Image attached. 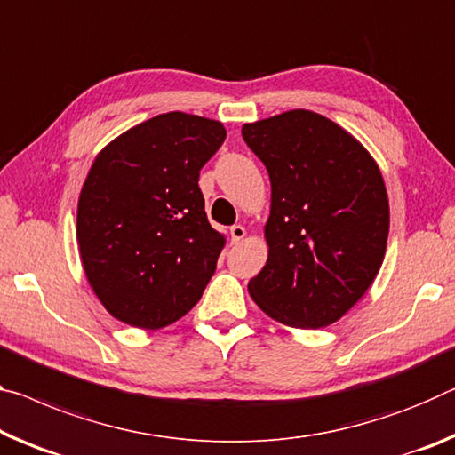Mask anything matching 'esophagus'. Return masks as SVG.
Returning <instances> with one entry per match:
<instances>
[{
    "instance_id": "obj_1",
    "label": "esophagus",
    "mask_w": 455,
    "mask_h": 455,
    "mask_svg": "<svg viewBox=\"0 0 455 455\" xmlns=\"http://www.w3.org/2000/svg\"><path fill=\"white\" fill-rule=\"evenodd\" d=\"M244 236H247V230H244V227H241V225L230 227V241H233V244L241 243Z\"/></svg>"
}]
</instances>
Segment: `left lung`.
<instances>
[{
	"label": "left lung",
	"instance_id": "obj_1",
	"mask_svg": "<svg viewBox=\"0 0 455 455\" xmlns=\"http://www.w3.org/2000/svg\"><path fill=\"white\" fill-rule=\"evenodd\" d=\"M265 164L271 208L255 304L290 328H326L372 285L388 239V196L374 157L344 127L307 109L243 125Z\"/></svg>",
	"mask_w": 455,
	"mask_h": 455
}]
</instances>
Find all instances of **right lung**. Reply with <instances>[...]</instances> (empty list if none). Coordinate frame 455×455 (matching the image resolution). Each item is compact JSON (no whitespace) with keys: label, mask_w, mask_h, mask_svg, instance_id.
I'll return each mask as SVG.
<instances>
[{"label":"right lung","mask_w":455,"mask_h":455,"mask_svg":"<svg viewBox=\"0 0 455 455\" xmlns=\"http://www.w3.org/2000/svg\"><path fill=\"white\" fill-rule=\"evenodd\" d=\"M225 137L220 121L172 111L97 154L78 196L76 241L113 318L160 330L198 304L227 244L206 219L198 176Z\"/></svg>","instance_id":"1"}]
</instances>
